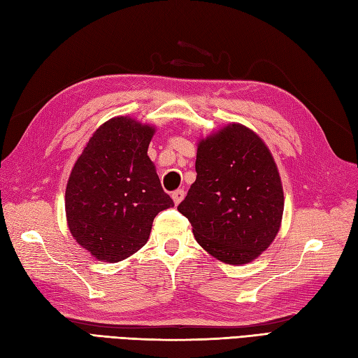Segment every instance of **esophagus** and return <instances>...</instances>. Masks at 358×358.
Masks as SVG:
<instances>
[{"instance_id": "obj_1", "label": "esophagus", "mask_w": 358, "mask_h": 358, "mask_svg": "<svg viewBox=\"0 0 358 358\" xmlns=\"http://www.w3.org/2000/svg\"><path fill=\"white\" fill-rule=\"evenodd\" d=\"M184 196H185L184 189H176V192L171 193V198H173V201H174V203H176V206H179V203L182 202V199H184Z\"/></svg>"}]
</instances>
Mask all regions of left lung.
I'll use <instances>...</instances> for the list:
<instances>
[{"label": "left lung", "instance_id": "left-lung-1", "mask_svg": "<svg viewBox=\"0 0 358 358\" xmlns=\"http://www.w3.org/2000/svg\"><path fill=\"white\" fill-rule=\"evenodd\" d=\"M196 173L178 207L194 239L225 264L257 259L278 235L284 211L278 166L264 141L229 123L199 141Z\"/></svg>", "mask_w": 358, "mask_h": 358}]
</instances>
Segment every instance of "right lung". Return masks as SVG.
Here are the masks:
<instances>
[{
  "label": "right lung",
  "mask_w": 358,
  "mask_h": 358,
  "mask_svg": "<svg viewBox=\"0 0 358 358\" xmlns=\"http://www.w3.org/2000/svg\"><path fill=\"white\" fill-rule=\"evenodd\" d=\"M156 128L128 115L100 125L72 169L64 207L71 235L97 261L119 262L147 244L159 211L174 206L148 147Z\"/></svg>",
  "instance_id": "1"
}]
</instances>
